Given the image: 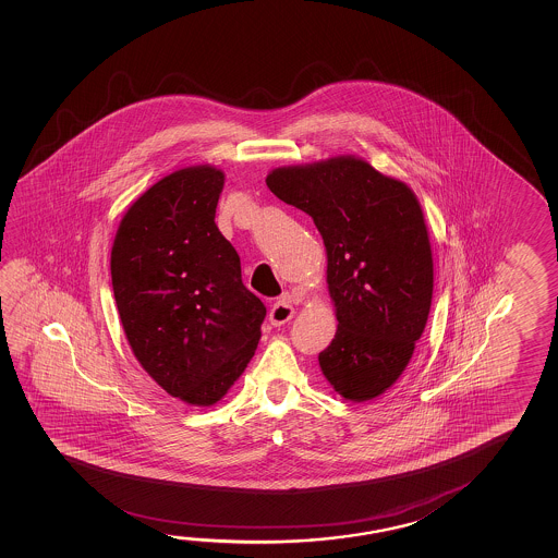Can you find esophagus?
Masks as SVG:
<instances>
[{"mask_svg": "<svg viewBox=\"0 0 558 558\" xmlns=\"http://www.w3.org/2000/svg\"><path fill=\"white\" fill-rule=\"evenodd\" d=\"M293 315H295V311H293L292 303L288 302L286 298H282L280 302H276L270 311H268V319L270 323L275 325V327H280L283 323H288V320L292 319Z\"/></svg>", "mask_w": 558, "mask_h": 558, "instance_id": "34e87169", "label": "esophagus"}]
</instances>
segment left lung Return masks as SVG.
Returning a JSON list of instances; mask_svg holds the SVG:
<instances>
[{
    "label": "left lung",
    "mask_w": 558,
    "mask_h": 558,
    "mask_svg": "<svg viewBox=\"0 0 558 558\" xmlns=\"http://www.w3.org/2000/svg\"><path fill=\"white\" fill-rule=\"evenodd\" d=\"M266 184L310 214L327 248L338 327L320 372L347 401L377 399L409 366L428 320L434 260L421 202L354 156L278 167Z\"/></svg>",
    "instance_id": "obj_1"
}]
</instances>
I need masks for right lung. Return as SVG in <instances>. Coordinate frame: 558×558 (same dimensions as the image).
<instances>
[{
	"mask_svg": "<svg viewBox=\"0 0 558 558\" xmlns=\"http://www.w3.org/2000/svg\"><path fill=\"white\" fill-rule=\"evenodd\" d=\"M226 174L196 165L147 189L120 221L112 290L137 362L171 397L210 407L255 356L265 303L216 226Z\"/></svg>",
	"mask_w": 558,
	"mask_h": 558,
	"instance_id": "add662e5",
	"label": "right lung"
}]
</instances>
